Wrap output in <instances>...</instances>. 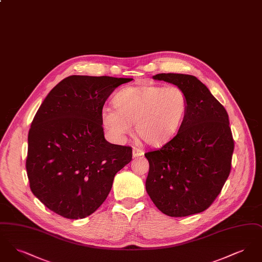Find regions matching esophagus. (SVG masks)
<instances>
[{"mask_svg": "<svg viewBox=\"0 0 262 262\" xmlns=\"http://www.w3.org/2000/svg\"><path fill=\"white\" fill-rule=\"evenodd\" d=\"M144 154V151L140 148H137V147H134L133 149V155L134 157H139V156H142Z\"/></svg>", "mask_w": 262, "mask_h": 262, "instance_id": "esophagus-1", "label": "esophagus"}]
</instances>
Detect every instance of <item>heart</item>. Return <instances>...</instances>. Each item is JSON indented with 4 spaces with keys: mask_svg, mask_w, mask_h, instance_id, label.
<instances>
[{
    "mask_svg": "<svg viewBox=\"0 0 262 262\" xmlns=\"http://www.w3.org/2000/svg\"><path fill=\"white\" fill-rule=\"evenodd\" d=\"M111 108L102 111V125L122 140L135 124L137 137L150 145H162L178 134L187 114V99L178 86L141 85L120 90Z\"/></svg>",
    "mask_w": 262,
    "mask_h": 262,
    "instance_id": "obj_1",
    "label": "heart"
}]
</instances>
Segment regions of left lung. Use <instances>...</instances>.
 Masks as SVG:
<instances>
[{"label": "left lung", "mask_w": 262, "mask_h": 262, "mask_svg": "<svg viewBox=\"0 0 262 262\" xmlns=\"http://www.w3.org/2000/svg\"><path fill=\"white\" fill-rule=\"evenodd\" d=\"M154 79L181 88L187 114L178 134L160 149L146 152V191L160 211L185 217L206 210L232 169L234 138L224 106L193 75L158 74Z\"/></svg>", "instance_id": "1"}]
</instances>
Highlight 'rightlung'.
<instances>
[{
  "label": "right lung",
  "instance_id": "add662e5",
  "mask_svg": "<svg viewBox=\"0 0 262 262\" xmlns=\"http://www.w3.org/2000/svg\"><path fill=\"white\" fill-rule=\"evenodd\" d=\"M133 78L71 75L50 91L28 133L26 171L30 189L47 208L69 219L96 211L114 177L133 157L130 146L104 137L103 106Z\"/></svg>",
  "mask_w": 262,
  "mask_h": 262
}]
</instances>
